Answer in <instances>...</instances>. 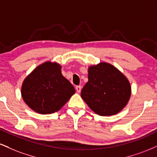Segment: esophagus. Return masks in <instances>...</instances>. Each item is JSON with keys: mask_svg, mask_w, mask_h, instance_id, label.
I'll return each mask as SVG.
<instances>
[{"mask_svg": "<svg viewBox=\"0 0 157 157\" xmlns=\"http://www.w3.org/2000/svg\"><path fill=\"white\" fill-rule=\"evenodd\" d=\"M76 90L77 92H78V93H80V92L81 91V89H82V87H81L80 86H76Z\"/></svg>", "mask_w": 157, "mask_h": 157, "instance_id": "obj_1", "label": "esophagus"}]
</instances>
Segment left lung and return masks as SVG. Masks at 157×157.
<instances>
[{"mask_svg":"<svg viewBox=\"0 0 157 157\" xmlns=\"http://www.w3.org/2000/svg\"><path fill=\"white\" fill-rule=\"evenodd\" d=\"M88 81L81 97L99 116L116 115L127 105L132 89L129 81L112 64L101 62L88 68Z\"/></svg>","mask_w":157,"mask_h":157,"instance_id":"obj_1","label":"left lung"}]
</instances>
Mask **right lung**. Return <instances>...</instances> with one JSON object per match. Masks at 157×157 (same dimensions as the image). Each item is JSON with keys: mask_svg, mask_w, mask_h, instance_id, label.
<instances>
[{"mask_svg": "<svg viewBox=\"0 0 157 157\" xmlns=\"http://www.w3.org/2000/svg\"><path fill=\"white\" fill-rule=\"evenodd\" d=\"M75 93L61 74V66L46 61L33 69L22 82V97L26 105L40 114L57 112Z\"/></svg>", "mask_w": 157, "mask_h": 157, "instance_id": "obj_1", "label": "right lung"}]
</instances>
